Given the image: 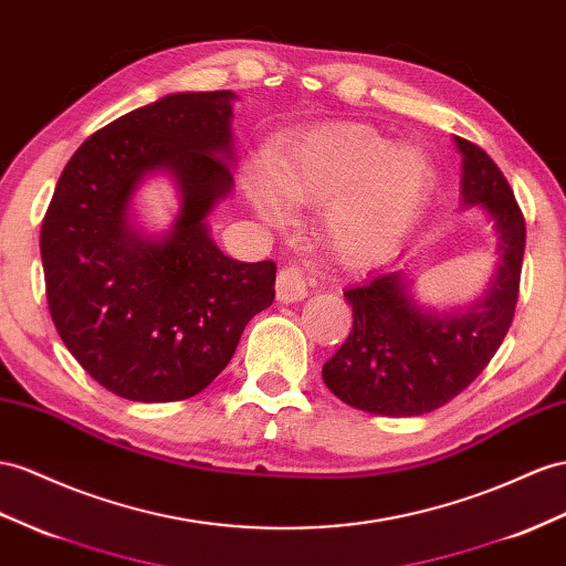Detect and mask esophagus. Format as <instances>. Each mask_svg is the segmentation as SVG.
<instances>
[{"mask_svg": "<svg viewBox=\"0 0 566 566\" xmlns=\"http://www.w3.org/2000/svg\"><path fill=\"white\" fill-rule=\"evenodd\" d=\"M308 284H311L308 272L296 263H289L280 270L277 286H274V289H277V298L282 303H294V301L306 298Z\"/></svg>", "mask_w": 566, "mask_h": 566, "instance_id": "1", "label": "esophagus"}]
</instances>
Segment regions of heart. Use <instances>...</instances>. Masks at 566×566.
Listing matches in <instances>:
<instances>
[{
  "label": "heart",
  "instance_id": "1",
  "mask_svg": "<svg viewBox=\"0 0 566 566\" xmlns=\"http://www.w3.org/2000/svg\"><path fill=\"white\" fill-rule=\"evenodd\" d=\"M432 179L428 157L368 126H327L270 163V184L286 206L335 198L325 212L327 239L349 263H368L397 241L421 206ZM253 200L270 222L286 210L265 184Z\"/></svg>",
  "mask_w": 566,
  "mask_h": 566
}]
</instances>
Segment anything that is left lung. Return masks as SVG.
I'll list each match as a JSON object with an SVG mask.
<instances>
[{
	"mask_svg": "<svg viewBox=\"0 0 566 566\" xmlns=\"http://www.w3.org/2000/svg\"><path fill=\"white\" fill-rule=\"evenodd\" d=\"M454 140L463 155L461 198L495 222L497 274L481 301L442 315L418 306L401 270H375L346 289L354 327L323 366V380L354 409L401 418L444 407L483 373L514 321L524 214L490 155L467 138Z\"/></svg>",
	"mask_w": 566,
	"mask_h": 566,
	"instance_id": "1",
	"label": "left lung"
}]
</instances>
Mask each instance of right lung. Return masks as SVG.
<instances>
[{"instance_id": "1", "label": "right lung", "mask_w": 566, "mask_h": 566, "mask_svg": "<svg viewBox=\"0 0 566 566\" xmlns=\"http://www.w3.org/2000/svg\"><path fill=\"white\" fill-rule=\"evenodd\" d=\"M231 91L174 93L99 128L69 159L40 229L48 306L66 349L112 395L179 401L237 352L274 298L272 260L217 249L206 217L231 191ZM167 170L182 210L165 240L127 222L145 172Z\"/></svg>"}]
</instances>
